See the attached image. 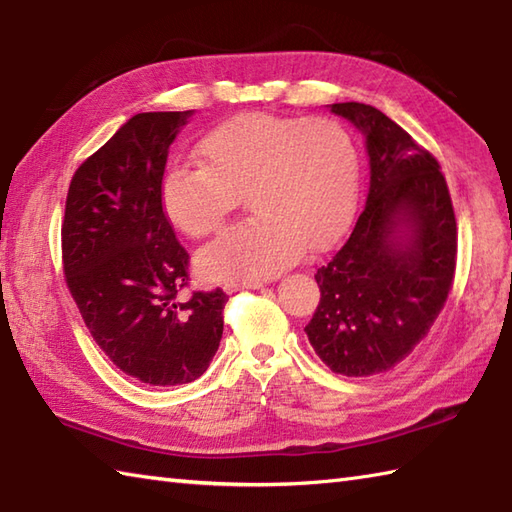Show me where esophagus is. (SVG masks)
Wrapping results in <instances>:
<instances>
[{"mask_svg":"<svg viewBox=\"0 0 512 512\" xmlns=\"http://www.w3.org/2000/svg\"><path fill=\"white\" fill-rule=\"evenodd\" d=\"M257 288H264L262 281H231V284H224V290L228 295L237 290H257Z\"/></svg>","mask_w":512,"mask_h":512,"instance_id":"1","label":"esophagus"}]
</instances>
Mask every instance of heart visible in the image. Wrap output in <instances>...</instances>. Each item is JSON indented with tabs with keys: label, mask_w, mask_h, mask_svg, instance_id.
<instances>
[{
	"label": "heart",
	"mask_w": 512,
	"mask_h": 512,
	"mask_svg": "<svg viewBox=\"0 0 512 512\" xmlns=\"http://www.w3.org/2000/svg\"><path fill=\"white\" fill-rule=\"evenodd\" d=\"M200 162L173 165L160 198L189 237L220 231L242 195L255 215L204 246L195 266L209 281H259L323 250L345 231L358 193V151L332 118L253 112L217 125Z\"/></svg>",
	"instance_id": "heart-1"
}]
</instances>
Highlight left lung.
Here are the masks:
<instances>
[{
  "label": "left lung",
  "mask_w": 512,
  "mask_h": 512,
  "mask_svg": "<svg viewBox=\"0 0 512 512\" xmlns=\"http://www.w3.org/2000/svg\"><path fill=\"white\" fill-rule=\"evenodd\" d=\"M332 112L365 134L369 193L347 242L317 270L321 301L306 325L321 361L341 376L394 369L436 323L453 286L458 224L431 151L365 103Z\"/></svg>",
  "instance_id": "obj_1"
}]
</instances>
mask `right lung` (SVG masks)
Masks as SVG:
<instances>
[{"mask_svg": "<svg viewBox=\"0 0 512 512\" xmlns=\"http://www.w3.org/2000/svg\"><path fill=\"white\" fill-rule=\"evenodd\" d=\"M189 112L136 114L74 171L63 273L92 339L147 385L200 378L220 347L226 292H193L189 253L162 209L167 154Z\"/></svg>", "mask_w": 512, "mask_h": 512, "instance_id": "right-lung-1", "label": "right lung"}]
</instances>
